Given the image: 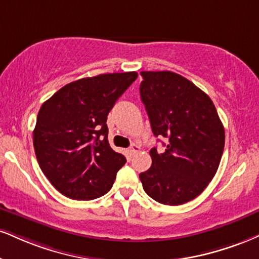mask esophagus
I'll return each instance as SVG.
<instances>
[{
  "label": "esophagus",
  "mask_w": 259,
  "mask_h": 259,
  "mask_svg": "<svg viewBox=\"0 0 259 259\" xmlns=\"http://www.w3.org/2000/svg\"><path fill=\"white\" fill-rule=\"evenodd\" d=\"M140 151V147L138 145H135V143H134V145L132 146V147H130L129 149H127V152H129L130 153V155H133V154H135L136 152H139Z\"/></svg>",
  "instance_id": "esophagus-1"
}]
</instances>
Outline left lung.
I'll return each instance as SVG.
<instances>
[{
  "label": "left lung",
  "mask_w": 259,
  "mask_h": 259,
  "mask_svg": "<svg viewBox=\"0 0 259 259\" xmlns=\"http://www.w3.org/2000/svg\"><path fill=\"white\" fill-rule=\"evenodd\" d=\"M140 95L164 153L149 151L152 166L140 174L143 189L164 205L193 200L213 179L224 149V127L212 100L181 74L142 71Z\"/></svg>",
  "instance_id": "8db88e82"
}]
</instances>
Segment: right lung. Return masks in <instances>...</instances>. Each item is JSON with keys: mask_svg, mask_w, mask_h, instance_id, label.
<instances>
[{"mask_svg": "<svg viewBox=\"0 0 259 259\" xmlns=\"http://www.w3.org/2000/svg\"><path fill=\"white\" fill-rule=\"evenodd\" d=\"M136 78V72H123L74 80L40 106L33 130L36 158L65 197L93 200L112 188L126 159L111 148L106 121Z\"/></svg>", "mask_w": 259, "mask_h": 259, "instance_id": "obj_1", "label": "right lung"}]
</instances>
